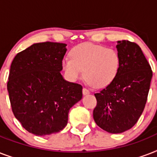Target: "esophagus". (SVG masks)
<instances>
[{"mask_svg": "<svg viewBox=\"0 0 157 157\" xmlns=\"http://www.w3.org/2000/svg\"><path fill=\"white\" fill-rule=\"evenodd\" d=\"M82 93H83L84 95H86V94H90V90H89L88 89L83 88V90H82Z\"/></svg>", "mask_w": 157, "mask_h": 157, "instance_id": "esophagus-1", "label": "esophagus"}]
</instances>
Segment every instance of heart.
Wrapping results in <instances>:
<instances>
[{
	"label": "heart",
	"instance_id": "heart-1",
	"mask_svg": "<svg viewBox=\"0 0 157 157\" xmlns=\"http://www.w3.org/2000/svg\"><path fill=\"white\" fill-rule=\"evenodd\" d=\"M70 58H64L62 68L70 81L82 76L91 86L103 88L117 77L121 67V57L117 50L104 45L84 43L70 51Z\"/></svg>",
	"mask_w": 157,
	"mask_h": 157
}]
</instances>
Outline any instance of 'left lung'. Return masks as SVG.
<instances>
[{"label":"left lung","mask_w":157,"mask_h":157,"mask_svg":"<svg viewBox=\"0 0 157 157\" xmlns=\"http://www.w3.org/2000/svg\"><path fill=\"white\" fill-rule=\"evenodd\" d=\"M121 67L117 77L99 93L94 120L101 129L120 134L131 129L144 112L152 77L151 66L141 48L129 40H118Z\"/></svg>","instance_id":"left-lung-1"}]
</instances>
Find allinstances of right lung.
Masks as SVG:
<instances>
[{
  "label": "right lung",
  "mask_w": 157,
  "mask_h": 157,
  "mask_svg": "<svg viewBox=\"0 0 157 157\" xmlns=\"http://www.w3.org/2000/svg\"><path fill=\"white\" fill-rule=\"evenodd\" d=\"M63 43H36L14 57L7 90L12 111L22 126L37 136L58 133L67 124L69 110L82 98V86L60 71Z\"/></svg>",
  "instance_id": "obj_1"
}]
</instances>
